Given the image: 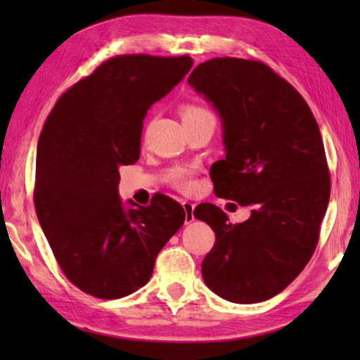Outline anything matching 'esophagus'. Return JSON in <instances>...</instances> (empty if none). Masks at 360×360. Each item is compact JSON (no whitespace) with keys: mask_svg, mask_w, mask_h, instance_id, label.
Instances as JSON below:
<instances>
[{"mask_svg":"<svg viewBox=\"0 0 360 360\" xmlns=\"http://www.w3.org/2000/svg\"><path fill=\"white\" fill-rule=\"evenodd\" d=\"M182 208H184V212H186V224H192L195 221L193 217L195 205L192 202H182Z\"/></svg>","mask_w":360,"mask_h":360,"instance_id":"obj_1","label":"esophagus"}]
</instances>
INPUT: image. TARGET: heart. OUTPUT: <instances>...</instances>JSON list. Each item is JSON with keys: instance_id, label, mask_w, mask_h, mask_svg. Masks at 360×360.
I'll use <instances>...</instances> for the list:
<instances>
[{"instance_id": "heart-1", "label": "heart", "mask_w": 360, "mask_h": 360, "mask_svg": "<svg viewBox=\"0 0 360 360\" xmlns=\"http://www.w3.org/2000/svg\"><path fill=\"white\" fill-rule=\"evenodd\" d=\"M203 115H211L206 109L198 108V106H187L184 111H182V119H193V117H203ZM173 182L174 186L179 188H188L192 184L191 179V172L187 169H178V172L173 173Z\"/></svg>"}]
</instances>
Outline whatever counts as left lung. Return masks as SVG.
<instances>
[{"mask_svg":"<svg viewBox=\"0 0 360 360\" xmlns=\"http://www.w3.org/2000/svg\"><path fill=\"white\" fill-rule=\"evenodd\" d=\"M187 82L221 119L225 158L211 167L214 193L252 210L231 224L214 205L195 208L216 233L202 264L205 284L233 303L268 300L300 275L318 245L330 197L318 122L289 82L254 60L212 58Z\"/></svg>","mask_w":360,"mask_h":360,"instance_id":"left-lung-1","label":"left lung"}]
</instances>
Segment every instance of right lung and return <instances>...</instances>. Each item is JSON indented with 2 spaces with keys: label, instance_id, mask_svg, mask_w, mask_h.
<instances>
[{
  "label": "right lung",
  "instance_id": "right-lung-1",
  "mask_svg": "<svg viewBox=\"0 0 360 360\" xmlns=\"http://www.w3.org/2000/svg\"><path fill=\"white\" fill-rule=\"evenodd\" d=\"M192 65L188 56L106 60L60 96L42 127L36 214L66 278L90 295L114 300L148 284L186 221L167 195L146 208L122 202L119 168L139 160L146 114Z\"/></svg>",
  "mask_w": 360,
  "mask_h": 360
}]
</instances>
